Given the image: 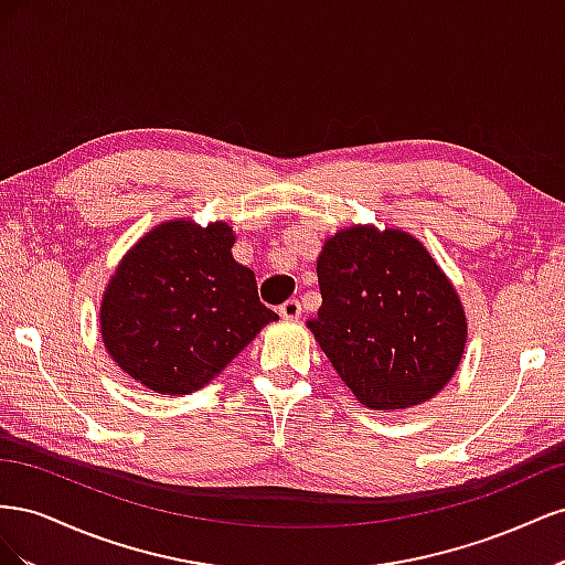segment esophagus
Masks as SVG:
<instances>
[{
    "label": "esophagus",
    "mask_w": 565,
    "mask_h": 565,
    "mask_svg": "<svg viewBox=\"0 0 565 565\" xmlns=\"http://www.w3.org/2000/svg\"><path fill=\"white\" fill-rule=\"evenodd\" d=\"M280 316H282V320H299V316H301V303L297 301V299H289V301H285L282 306H280Z\"/></svg>",
    "instance_id": "esophagus-1"
}]
</instances>
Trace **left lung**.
Listing matches in <instances>:
<instances>
[{
  "label": "left lung",
  "mask_w": 565,
  "mask_h": 565,
  "mask_svg": "<svg viewBox=\"0 0 565 565\" xmlns=\"http://www.w3.org/2000/svg\"><path fill=\"white\" fill-rule=\"evenodd\" d=\"M318 285L322 303L306 328L358 403L405 409L446 388L465 355L467 313L413 233L339 228L318 254Z\"/></svg>",
  "instance_id": "8db88e82"
}]
</instances>
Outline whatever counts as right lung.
I'll return each mask as SVG.
<instances>
[{
    "mask_svg": "<svg viewBox=\"0 0 565 565\" xmlns=\"http://www.w3.org/2000/svg\"><path fill=\"white\" fill-rule=\"evenodd\" d=\"M226 221L169 218L119 259L98 309L100 339L129 377L162 396L200 391L278 313L233 259Z\"/></svg>",
    "mask_w": 565,
    "mask_h": 565,
    "instance_id": "1",
    "label": "right lung"
}]
</instances>
